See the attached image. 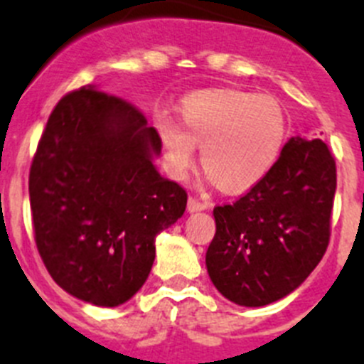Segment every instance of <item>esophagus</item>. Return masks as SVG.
Returning a JSON list of instances; mask_svg holds the SVG:
<instances>
[{"label":"esophagus","mask_w":364,"mask_h":364,"mask_svg":"<svg viewBox=\"0 0 364 364\" xmlns=\"http://www.w3.org/2000/svg\"><path fill=\"white\" fill-rule=\"evenodd\" d=\"M210 208V202L208 200H200L197 197H189L188 200V210L189 211H202V210H208Z\"/></svg>","instance_id":"obj_1"}]
</instances>
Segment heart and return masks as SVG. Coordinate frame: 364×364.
Masks as SVG:
<instances>
[{"label": "heart", "mask_w": 364, "mask_h": 364, "mask_svg": "<svg viewBox=\"0 0 364 364\" xmlns=\"http://www.w3.org/2000/svg\"><path fill=\"white\" fill-rule=\"evenodd\" d=\"M180 122L154 118L173 176H184L200 146V162L224 191H244L275 166L288 136V114L277 98L240 89H208L180 102Z\"/></svg>", "instance_id": "b5f03b06"}]
</instances>
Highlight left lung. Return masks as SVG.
<instances>
[{
  "label": "left lung",
  "instance_id": "left-lung-1",
  "mask_svg": "<svg viewBox=\"0 0 364 364\" xmlns=\"http://www.w3.org/2000/svg\"><path fill=\"white\" fill-rule=\"evenodd\" d=\"M336 186L326 144L291 138L264 178L213 210L205 266L215 288L240 306H266L297 290L330 242Z\"/></svg>",
  "mask_w": 364,
  "mask_h": 364
}]
</instances>
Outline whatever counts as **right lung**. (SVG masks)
I'll list each match as a JSON object with an SVG mask.
<instances>
[{"mask_svg":"<svg viewBox=\"0 0 364 364\" xmlns=\"http://www.w3.org/2000/svg\"><path fill=\"white\" fill-rule=\"evenodd\" d=\"M160 149L140 109L95 85L50 112L28 195L38 252L67 294L112 308L142 288L156 235L188 204L186 189L156 171Z\"/></svg>","mask_w":364,"mask_h":364,"instance_id":"obj_1","label":"right lung"}]
</instances>
